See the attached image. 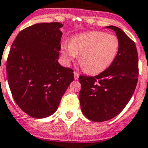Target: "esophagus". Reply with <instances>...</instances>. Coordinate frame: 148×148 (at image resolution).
<instances>
[{"mask_svg":"<svg viewBox=\"0 0 148 148\" xmlns=\"http://www.w3.org/2000/svg\"><path fill=\"white\" fill-rule=\"evenodd\" d=\"M74 79H75V80H77V79H78V77H79V74L77 73V72L74 71Z\"/></svg>","mask_w":148,"mask_h":148,"instance_id":"1","label":"esophagus"}]
</instances>
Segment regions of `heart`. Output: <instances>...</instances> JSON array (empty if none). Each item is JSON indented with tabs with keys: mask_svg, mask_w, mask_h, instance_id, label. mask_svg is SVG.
<instances>
[{
	"mask_svg": "<svg viewBox=\"0 0 148 148\" xmlns=\"http://www.w3.org/2000/svg\"><path fill=\"white\" fill-rule=\"evenodd\" d=\"M116 36L103 32H89L74 36L71 43L62 46V53L67 60L77 58L87 73H101L114 61L119 52Z\"/></svg>",
	"mask_w": 148,
	"mask_h": 148,
	"instance_id": "b5f03b06",
	"label": "heart"
}]
</instances>
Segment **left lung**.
Segmentation results:
<instances>
[{"mask_svg": "<svg viewBox=\"0 0 148 148\" xmlns=\"http://www.w3.org/2000/svg\"><path fill=\"white\" fill-rule=\"evenodd\" d=\"M116 32L119 52L112 64L96 76L80 75L82 89L79 100L83 114L94 122L107 121L116 116L134 94L138 81V54L135 42L122 29Z\"/></svg>", "mask_w": 148, "mask_h": 148, "instance_id": "left-lung-1", "label": "left lung"}]
</instances>
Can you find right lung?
Returning <instances> with one entry per match:
<instances>
[{
  "instance_id": "add662e5",
  "label": "right lung",
  "mask_w": 148,
  "mask_h": 148,
  "mask_svg": "<svg viewBox=\"0 0 148 148\" xmlns=\"http://www.w3.org/2000/svg\"><path fill=\"white\" fill-rule=\"evenodd\" d=\"M63 25L38 23L21 30L7 60V77L16 104L29 116L56 112L74 81V71L58 63Z\"/></svg>"
}]
</instances>
